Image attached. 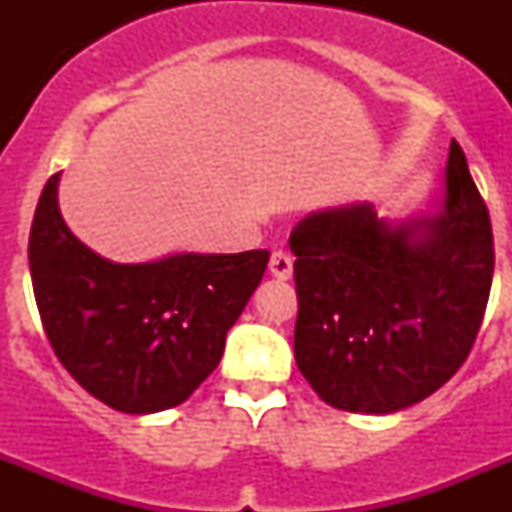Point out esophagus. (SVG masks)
I'll return each mask as SVG.
<instances>
[{"label":"esophagus","mask_w":512,"mask_h":512,"mask_svg":"<svg viewBox=\"0 0 512 512\" xmlns=\"http://www.w3.org/2000/svg\"><path fill=\"white\" fill-rule=\"evenodd\" d=\"M292 264H295V259H292L287 251H274V253H271V259H269L271 277L289 279V277H292Z\"/></svg>","instance_id":"obj_1"}]
</instances>
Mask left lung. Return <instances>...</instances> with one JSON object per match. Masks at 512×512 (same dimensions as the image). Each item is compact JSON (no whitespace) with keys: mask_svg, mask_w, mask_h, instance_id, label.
<instances>
[{"mask_svg":"<svg viewBox=\"0 0 512 512\" xmlns=\"http://www.w3.org/2000/svg\"><path fill=\"white\" fill-rule=\"evenodd\" d=\"M436 212L377 217L372 202L310 212L289 235L295 359L328 405L405 410L449 382L485 318L495 269L485 200L456 140Z\"/></svg>","mask_w":512,"mask_h":512,"instance_id":"obj_1","label":"left lung"}]
</instances>
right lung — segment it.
<instances>
[{
    "label": "right lung",
    "instance_id": "right-lung-1",
    "mask_svg": "<svg viewBox=\"0 0 512 512\" xmlns=\"http://www.w3.org/2000/svg\"><path fill=\"white\" fill-rule=\"evenodd\" d=\"M58 182L61 174H53L40 194L27 246L35 302L58 361L120 413L182 405L220 364L269 251L115 264L71 233L58 210Z\"/></svg>",
    "mask_w": 512,
    "mask_h": 512
}]
</instances>
